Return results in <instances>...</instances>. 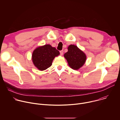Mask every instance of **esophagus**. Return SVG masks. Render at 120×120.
Instances as JSON below:
<instances>
[{
    "label": "esophagus",
    "mask_w": 120,
    "mask_h": 120,
    "mask_svg": "<svg viewBox=\"0 0 120 120\" xmlns=\"http://www.w3.org/2000/svg\"><path fill=\"white\" fill-rule=\"evenodd\" d=\"M63 53H64V51L63 50H61L60 51V55L61 56H62L63 55Z\"/></svg>",
    "instance_id": "34e87169"
}]
</instances>
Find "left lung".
I'll list each match as a JSON object with an SVG mask.
<instances>
[{"label":"left lung","mask_w":120,"mask_h":120,"mask_svg":"<svg viewBox=\"0 0 120 120\" xmlns=\"http://www.w3.org/2000/svg\"><path fill=\"white\" fill-rule=\"evenodd\" d=\"M64 57L68 65L74 70H78L82 67L86 59L85 54L74 45H71L68 47V51L64 54Z\"/></svg>","instance_id":"8db88e82"}]
</instances>
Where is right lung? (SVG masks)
<instances>
[{"mask_svg": "<svg viewBox=\"0 0 120 120\" xmlns=\"http://www.w3.org/2000/svg\"><path fill=\"white\" fill-rule=\"evenodd\" d=\"M59 51L50 45L37 47L33 51L32 60L35 66L40 71L46 70L52 65L56 56L59 55Z\"/></svg>", "mask_w": 120, "mask_h": 120, "instance_id": "right-lung-1", "label": "right lung"}]
</instances>
